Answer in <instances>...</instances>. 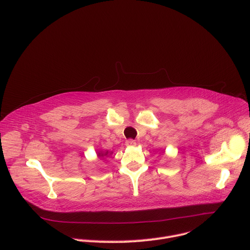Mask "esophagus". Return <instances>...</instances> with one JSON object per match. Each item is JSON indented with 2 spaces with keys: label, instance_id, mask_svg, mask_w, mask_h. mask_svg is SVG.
<instances>
[{
  "label": "esophagus",
  "instance_id": "34e87169",
  "mask_svg": "<svg viewBox=\"0 0 250 250\" xmlns=\"http://www.w3.org/2000/svg\"><path fill=\"white\" fill-rule=\"evenodd\" d=\"M135 145H136L135 140H133V139H131V138H129V139H127V140L125 141V146H134Z\"/></svg>",
  "mask_w": 250,
  "mask_h": 250
}]
</instances>
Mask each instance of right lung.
<instances>
[{"mask_svg": "<svg viewBox=\"0 0 250 250\" xmlns=\"http://www.w3.org/2000/svg\"><path fill=\"white\" fill-rule=\"evenodd\" d=\"M105 154H106V152H105ZM105 154H104V155H105ZM99 156L101 157V156H103V154H99Z\"/></svg>", "mask_w": 250, "mask_h": 250, "instance_id": "right-lung-1", "label": "right lung"}]
</instances>
